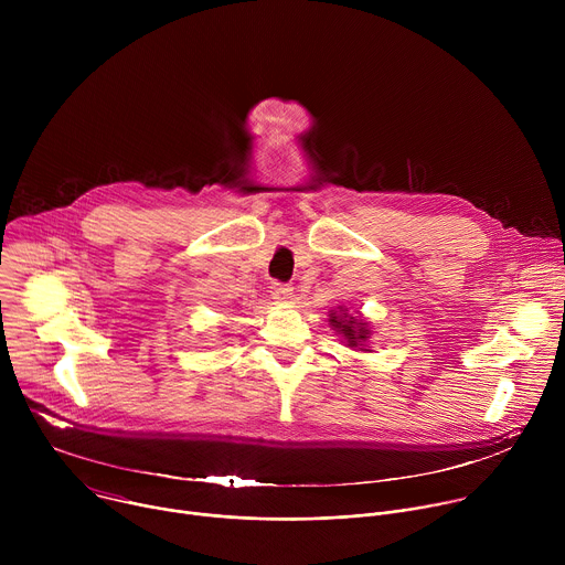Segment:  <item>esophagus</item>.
Here are the masks:
<instances>
[{"label": "esophagus", "mask_w": 565, "mask_h": 565, "mask_svg": "<svg viewBox=\"0 0 565 565\" xmlns=\"http://www.w3.org/2000/svg\"><path fill=\"white\" fill-rule=\"evenodd\" d=\"M270 295H273V299H277V301H284V299H288V297L292 295V288H290V284L273 281V286H270Z\"/></svg>", "instance_id": "34e87169"}]
</instances>
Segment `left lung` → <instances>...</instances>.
Returning <instances> with one entry per match:
<instances>
[{"label": "left lung", "instance_id": "1", "mask_svg": "<svg viewBox=\"0 0 565 565\" xmlns=\"http://www.w3.org/2000/svg\"><path fill=\"white\" fill-rule=\"evenodd\" d=\"M331 324L344 333V340L349 342V347H362L366 340H369V331H366V324H362V319H355V317H347L344 315H335L331 312Z\"/></svg>", "mask_w": 565, "mask_h": 565}]
</instances>
